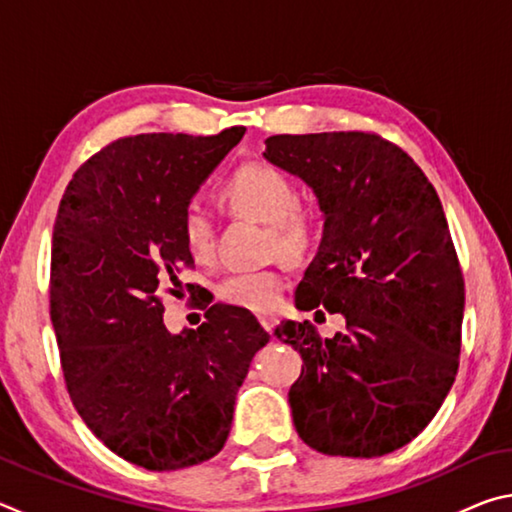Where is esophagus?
Segmentation results:
<instances>
[{"mask_svg":"<svg viewBox=\"0 0 512 512\" xmlns=\"http://www.w3.org/2000/svg\"><path fill=\"white\" fill-rule=\"evenodd\" d=\"M259 318V325H262L266 332H271V329L275 327V323H277V316L275 314H259L257 316Z\"/></svg>","mask_w":512,"mask_h":512,"instance_id":"esophagus-1","label":"esophagus"}]
</instances>
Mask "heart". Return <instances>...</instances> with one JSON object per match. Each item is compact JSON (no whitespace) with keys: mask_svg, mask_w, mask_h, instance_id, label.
Instances as JSON below:
<instances>
[{"mask_svg":"<svg viewBox=\"0 0 512 512\" xmlns=\"http://www.w3.org/2000/svg\"><path fill=\"white\" fill-rule=\"evenodd\" d=\"M223 205L235 216L264 223L268 253L284 262H302L323 232V212L311 201H298V187L287 173L264 162H248L232 173L221 192ZM183 239L196 262H212L216 246L214 216L205 205L189 203L183 212ZM282 275L273 268L241 271L219 284V298L250 311H271L282 298Z\"/></svg>","mask_w":512,"mask_h":512,"instance_id":"obj_1","label":"heart"}]
</instances>
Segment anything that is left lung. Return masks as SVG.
I'll use <instances>...</instances> for the list:
<instances>
[{
    "label": "left lung",
    "instance_id": "8db88e82",
    "mask_svg": "<svg viewBox=\"0 0 512 512\" xmlns=\"http://www.w3.org/2000/svg\"><path fill=\"white\" fill-rule=\"evenodd\" d=\"M264 158L305 180L325 219L296 307L345 318L332 339L309 320L275 327L305 361L289 391L298 436L327 456L391 454L431 422L458 370L465 284L440 198L375 133L273 135Z\"/></svg>",
    "mask_w": 512,
    "mask_h": 512
}]
</instances>
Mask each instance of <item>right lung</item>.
I'll list each match as a JSON object with an SVG mask.
<instances>
[{
    "label": "right lung",
    "mask_w": 512,
    "mask_h": 512,
    "mask_svg": "<svg viewBox=\"0 0 512 512\" xmlns=\"http://www.w3.org/2000/svg\"><path fill=\"white\" fill-rule=\"evenodd\" d=\"M244 133L124 137L74 173L58 207L49 314L67 391L94 436L144 470L221 452L250 361L271 339L232 305L180 334L162 323V291L176 296L180 268L194 266L185 207Z\"/></svg>",
    "instance_id": "add662e5"
}]
</instances>
